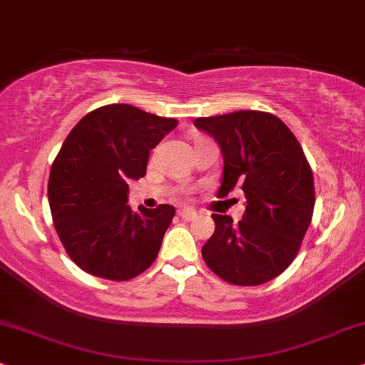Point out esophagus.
<instances>
[{"instance_id": "1", "label": "esophagus", "mask_w": 365, "mask_h": 365, "mask_svg": "<svg viewBox=\"0 0 365 365\" xmlns=\"http://www.w3.org/2000/svg\"><path fill=\"white\" fill-rule=\"evenodd\" d=\"M179 217H181L184 222H192L197 217V213L192 208H184L179 211Z\"/></svg>"}]
</instances>
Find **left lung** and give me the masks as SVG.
Wrapping results in <instances>:
<instances>
[{
  "mask_svg": "<svg viewBox=\"0 0 365 365\" xmlns=\"http://www.w3.org/2000/svg\"><path fill=\"white\" fill-rule=\"evenodd\" d=\"M195 125L222 148L217 196L240 187L247 200L238 223L211 215L215 233L201 250L205 262L235 286L271 281L289 267L312 223L313 173L303 148L277 116L264 111L196 118Z\"/></svg>",
  "mask_w": 365,
  "mask_h": 365,
  "instance_id": "1",
  "label": "left lung"
}]
</instances>
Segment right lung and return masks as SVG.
<instances>
[{
	"mask_svg": "<svg viewBox=\"0 0 365 365\" xmlns=\"http://www.w3.org/2000/svg\"><path fill=\"white\" fill-rule=\"evenodd\" d=\"M178 120L132 105H106L71 130L48 175V205L57 235L84 272L128 281L159 254L175 210L128 205V182L145 175L148 152Z\"/></svg>",
	"mask_w": 365,
	"mask_h": 365,
	"instance_id": "obj_1",
	"label": "right lung"
}]
</instances>
